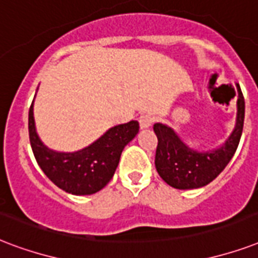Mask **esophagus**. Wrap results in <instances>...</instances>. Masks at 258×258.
Here are the masks:
<instances>
[{
  "mask_svg": "<svg viewBox=\"0 0 258 258\" xmlns=\"http://www.w3.org/2000/svg\"><path fill=\"white\" fill-rule=\"evenodd\" d=\"M154 121V117L150 115H141L139 116V125L141 128H149Z\"/></svg>",
  "mask_w": 258,
  "mask_h": 258,
  "instance_id": "esophagus-1",
  "label": "esophagus"
}]
</instances>
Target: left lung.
I'll return each instance as SVG.
<instances>
[{"label": "left lung", "mask_w": 258, "mask_h": 258, "mask_svg": "<svg viewBox=\"0 0 258 258\" xmlns=\"http://www.w3.org/2000/svg\"><path fill=\"white\" fill-rule=\"evenodd\" d=\"M235 125L229 138L212 150H195L178 134L166 124L155 123L158 139L155 151V169L166 184L176 189H196L207 185L221 174L238 147L245 119V100L239 85Z\"/></svg>", "instance_id": "obj_1"}]
</instances>
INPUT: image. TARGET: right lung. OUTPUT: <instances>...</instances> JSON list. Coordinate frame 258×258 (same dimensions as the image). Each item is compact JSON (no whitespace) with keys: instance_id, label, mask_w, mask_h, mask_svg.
I'll return each mask as SVG.
<instances>
[{"instance_id":"obj_1","label":"right lung","mask_w":258,"mask_h":258,"mask_svg":"<svg viewBox=\"0 0 258 258\" xmlns=\"http://www.w3.org/2000/svg\"><path fill=\"white\" fill-rule=\"evenodd\" d=\"M29 142L37 164L55 185L68 194L82 196L101 190L115 174L121 151L139 131L131 120L112 127L81 150L64 153L47 147L39 138L33 117V101L28 113Z\"/></svg>"}]
</instances>
